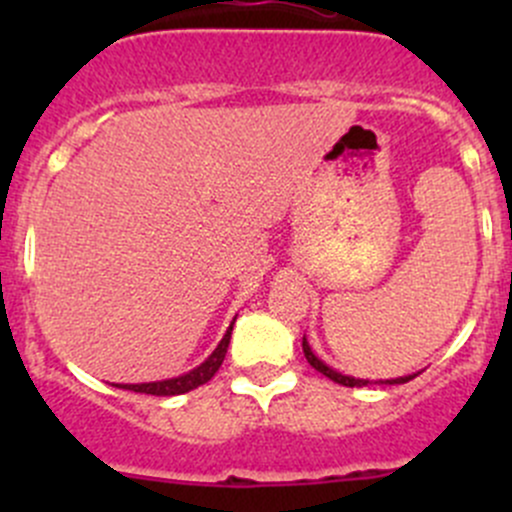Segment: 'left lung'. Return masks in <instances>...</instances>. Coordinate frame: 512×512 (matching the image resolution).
I'll return each instance as SVG.
<instances>
[{
  "label": "left lung",
  "instance_id": "obj_1",
  "mask_svg": "<svg viewBox=\"0 0 512 512\" xmlns=\"http://www.w3.org/2000/svg\"><path fill=\"white\" fill-rule=\"evenodd\" d=\"M302 352H304V356H307L309 364H312L314 369L319 371V374L327 376V379L337 381V384H342V386H356V389H361V386H369V381H366V379H352V376H344V374H339V371L329 369V366L324 364V361H319L317 356L312 354V349H309L307 339H302ZM414 376H399V379H389V381H384V384H406V381H411V379H414Z\"/></svg>",
  "mask_w": 512,
  "mask_h": 512
}]
</instances>
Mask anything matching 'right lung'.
Here are the masks:
<instances>
[{"label": "right lung", "instance_id": "obj_1", "mask_svg": "<svg viewBox=\"0 0 512 512\" xmlns=\"http://www.w3.org/2000/svg\"><path fill=\"white\" fill-rule=\"evenodd\" d=\"M232 324H230V329H227L223 342L218 344V349H215V352L210 354L208 359L198 366V369L190 371V374L178 376V379H168V381H153V384H126V386H121V389L136 391V394H151V396H178V394H185V391L198 389V386H203L205 381L213 379L215 371H218L220 364H223V359L227 354V344H230Z\"/></svg>", "mask_w": 512, "mask_h": 512}]
</instances>
